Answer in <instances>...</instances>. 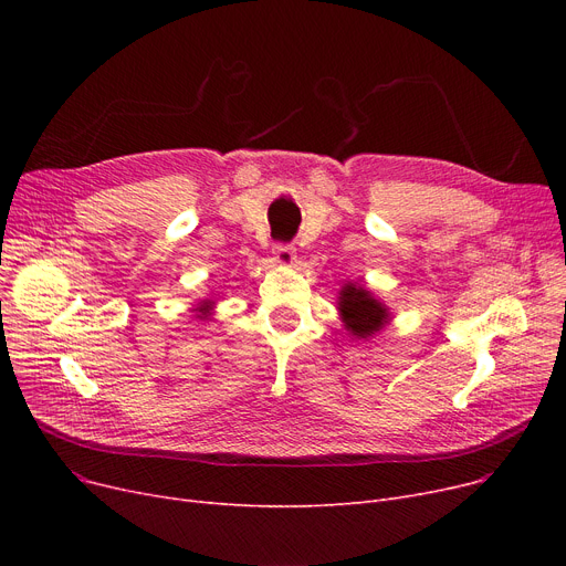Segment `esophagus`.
<instances>
[{"label": "esophagus", "mask_w": 566, "mask_h": 566, "mask_svg": "<svg viewBox=\"0 0 566 566\" xmlns=\"http://www.w3.org/2000/svg\"><path fill=\"white\" fill-rule=\"evenodd\" d=\"M273 254H275V261H277L280 265H284V268L295 265V248H293V245L280 243V245H275Z\"/></svg>", "instance_id": "1"}]
</instances>
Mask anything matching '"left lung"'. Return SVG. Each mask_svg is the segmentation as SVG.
I'll return each mask as SVG.
<instances>
[{"mask_svg": "<svg viewBox=\"0 0 566 566\" xmlns=\"http://www.w3.org/2000/svg\"><path fill=\"white\" fill-rule=\"evenodd\" d=\"M339 316L344 328L358 339H369L378 331L385 328V323L390 321V312L385 307L371 291L365 289V284L348 282L339 291Z\"/></svg>", "mask_w": 566, "mask_h": 566, "instance_id": "left-lung-1", "label": "left lung"}]
</instances>
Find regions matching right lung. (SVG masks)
<instances>
[{
	"mask_svg": "<svg viewBox=\"0 0 566 566\" xmlns=\"http://www.w3.org/2000/svg\"><path fill=\"white\" fill-rule=\"evenodd\" d=\"M211 310H213V301H201L199 303V307H197V318H206L208 314H211Z\"/></svg>",
	"mask_w": 566,
	"mask_h": 566,
	"instance_id": "right-lung-1",
	"label": "right lung"
}]
</instances>
